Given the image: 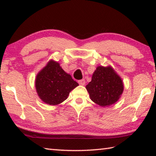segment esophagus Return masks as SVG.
I'll list each match as a JSON object with an SVG mask.
<instances>
[{"label": "esophagus", "instance_id": "esophagus-1", "mask_svg": "<svg viewBox=\"0 0 156 156\" xmlns=\"http://www.w3.org/2000/svg\"><path fill=\"white\" fill-rule=\"evenodd\" d=\"M78 83L80 84V85H84L85 84V80H84V79H82V80H78Z\"/></svg>", "mask_w": 156, "mask_h": 156}]
</instances>
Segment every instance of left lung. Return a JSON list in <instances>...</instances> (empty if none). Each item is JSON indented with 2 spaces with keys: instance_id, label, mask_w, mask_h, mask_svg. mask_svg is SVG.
<instances>
[{
  "instance_id": "8db88e82",
  "label": "left lung",
  "mask_w": 156,
  "mask_h": 156,
  "mask_svg": "<svg viewBox=\"0 0 156 156\" xmlns=\"http://www.w3.org/2000/svg\"><path fill=\"white\" fill-rule=\"evenodd\" d=\"M90 99L100 107L115 103L124 91L122 78L112 66H98L86 86Z\"/></svg>"
}]
</instances>
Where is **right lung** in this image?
I'll use <instances>...</instances> for the list:
<instances>
[{"instance_id":"right-lung-1","label":"right lung","mask_w":156,"mask_h":156,"mask_svg":"<svg viewBox=\"0 0 156 156\" xmlns=\"http://www.w3.org/2000/svg\"><path fill=\"white\" fill-rule=\"evenodd\" d=\"M79 84L66 73L60 64L50 60L38 73L35 79L36 90L40 99L49 105H58L67 98Z\"/></svg>"}]
</instances>
